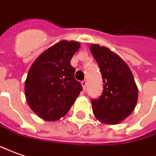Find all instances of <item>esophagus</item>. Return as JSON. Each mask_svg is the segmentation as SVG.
<instances>
[{"label":"esophagus","mask_w":156,"mask_h":156,"mask_svg":"<svg viewBox=\"0 0 156 156\" xmlns=\"http://www.w3.org/2000/svg\"><path fill=\"white\" fill-rule=\"evenodd\" d=\"M81 83H82V86H83V89L85 90L86 86H87V81H86V80H83V81L81 82Z\"/></svg>","instance_id":"1"}]
</instances>
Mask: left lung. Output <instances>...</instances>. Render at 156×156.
<instances>
[{
    "instance_id": "left-lung-1",
    "label": "left lung",
    "mask_w": 156,
    "mask_h": 156,
    "mask_svg": "<svg viewBox=\"0 0 156 156\" xmlns=\"http://www.w3.org/2000/svg\"><path fill=\"white\" fill-rule=\"evenodd\" d=\"M90 51L104 83L101 96L91 101L94 115L103 123L118 124L133 112L137 104L139 89L133 75L127 63L109 48L92 44Z\"/></svg>"
}]
</instances>
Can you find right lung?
Here are the masks:
<instances>
[{
  "label": "right lung",
  "mask_w": 156,
  "mask_h": 156,
  "mask_svg": "<svg viewBox=\"0 0 156 156\" xmlns=\"http://www.w3.org/2000/svg\"><path fill=\"white\" fill-rule=\"evenodd\" d=\"M79 47L78 41L61 40L41 53L29 69L24 85L26 101L44 121L65 116L83 89L70 64Z\"/></svg>",
  "instance_id": "1"
}]
</instances>
